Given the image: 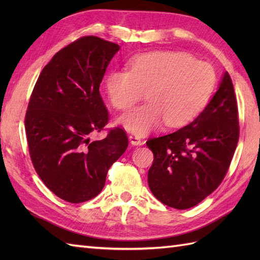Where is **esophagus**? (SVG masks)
Returning a JSON list of instances; mask_svg holds the SVG:
<instances>
[{
	"label": "esophagus",
	"mask_w": 260,
	"mask_h": 260,
	"mask_svg": "<svg viewBox=\"0 0 260 260\" xmlns=\"http://www.w3.org/2000/svg\"><path fill=\"white\" fill-rule=\"evenodd\" d=\"M128 139H129V142L132 143V145H141L142 144V140L139 135L131 134Z\"/></svg>",
	"instance_id": "34e87169"
}]
</instances>
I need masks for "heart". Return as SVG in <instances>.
<instances>
[{
	"label": "heart",
	"instance_id": "heart-1",
	"mask_svg": "<svg viewBox=\"0 0 260 260\" xmlns=\"http://www.w3.org/2000/svg\"><path fill=\"white\" fill-rule=\"evenodd\" d=\"M126 69L110 73L105 86L110 104L118 110L150 102L119 118L126 129L146 134L165 120L169 127L190 123L207 107L217 76L211 64L181 51H154L129 60Z\"/></svg>",
	"mask_w": 260,
	"mask_h": 260
}]
</instances>
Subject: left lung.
<instances>
[{
    "label": "left lung",
    "instance_id": "obj_1",
    "mask_svg": "<svg viewBox=\"0 0 260 260\" xmlns=\"http://www.w3.org/2000/svg\"><path fill=\"white\" fill-rule=\"evenodd\" d=\"M238 140V105L224 73L218 91L192 123L146 142L154 155L147 174L154 197L179 210L197 206L224 179Z\"/></svg>",
    "mask_w": 260,
    "mask_h": 260
}]
</instances>
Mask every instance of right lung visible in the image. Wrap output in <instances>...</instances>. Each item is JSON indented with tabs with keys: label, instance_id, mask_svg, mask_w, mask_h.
Wrapping results in <instances>:
<instances>
[{
	"label": "right lung",
	"instance_id": "add662e5",
	"mask_svg": "<svg viewBox=\"0 0 260 260\" xmlns=\"http://www.w3.org/2000/svg\"><path fill=\"white\" fill-rule=\"evenodd\" d=\"M117 43L95 36L77 39L58 51L42 69L25 113V133L33 167L54 194L70 203L98 196L112 164L128 137L121 127L106 129L108 110L99 86Z\"/></svg>",
	"mask_w": 260,
	"mask_h": 260
}]
</instances>
